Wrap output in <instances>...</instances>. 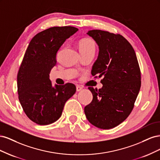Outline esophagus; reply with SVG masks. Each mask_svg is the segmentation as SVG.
Wrapping results in <instances>:
<instances>
[{"mask_svg": "<svg viewBox=\"0 0 160 160\" xmlns=\"http://www.w3.org/2000/svg\"><path fill=\"white\" fill-rule=\"evenodd\" d=\"M76 89H77V91H80L83 89V88H82V87H81V86H79V85H77Z\"/></svg>", "mask_w": 160, "mask_h": 160, "instance_id": "obj_1", "label": "esophagus"}]
</instances>
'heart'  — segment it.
Masks as SVG:
<instances>
[{
	"label": "heart",
	"instance_id": "b5f03b06",
	"mask_svg": "<svg viewBox=\"0 0 160 160\" xmlns=\"http://www.w3.org/2000/svg\"><path fill=\"white\" fill-rule=\"evenodd\" d=\"M78 47L81 55L87 54V53L95 54V43L91 38H81L78 42Z\"/></svg>",
	"mask_w": 160,
	"mask_h": 160
}]
</instances>
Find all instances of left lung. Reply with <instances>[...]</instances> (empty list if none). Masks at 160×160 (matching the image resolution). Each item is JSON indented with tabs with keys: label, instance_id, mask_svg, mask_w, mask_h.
<instances>
[{
	"label": "left lung",
	"instance_id": "1",
	"mask_svg": "<svg viewBox=\"0 0 160 160\" xmlns=\"http://www.w3.org/2000/svg\"><path fill=\"white\" fill-rule=\"evenodd\" d=\"M88 34L99 47L91 74L95 79L103 77V88H88L93 100L85 107V113L92 125L109 129L132 111L141 88V71L133 47L122 35L101 30Z\"/></svg>",
	"mask_w": 160,
	"mask_h": 160
}]
</instances>
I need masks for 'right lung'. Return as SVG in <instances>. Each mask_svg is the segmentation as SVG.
<instances>
[{"label":"right lung","instance_id":"add662e5","mask_svg":"<svg viewBox=\"0 0 160 160\" xmlns=\"http://www.w3.org/2000/svg\"><path fill=\"white\" fill-rule=\"evenodd\" d=\"M78 28L53 27L37 33L30 41L17 74V92L23 111L32 122L49 125L61 116L66 101L76 87L67 83L52 88L49 79L56 56L66 39Z\"/></svg>","mask_w":160,"mask_h":160}]
</instances>
